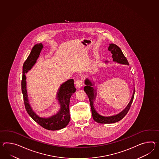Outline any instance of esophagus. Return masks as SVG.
Segmentation results:
<instances>
[{"mask_svg":"<svg viewBox=\"0 0 159 159\" xmlns=\"http://www.w3.org/2000/svg\"><path fill=\"white\" fill-rule=\"evenodd\" d=\"M75 85H76V87L78 89H81L82 86H83L82 81H81V80H78L77 81L75 82Z\"/></svg>","mask_w":159,"mask_h":159,"instance_id":"1","label":"esophagus"}]
</instances>
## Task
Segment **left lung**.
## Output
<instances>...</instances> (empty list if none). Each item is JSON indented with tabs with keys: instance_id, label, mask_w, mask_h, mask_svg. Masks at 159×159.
<instances>
[{
	"instance_id": "left-lung-1",
	"label": "left lung",
	"mask_w": 159,
	"mask_h": 159,
	"mask_svg": "<svg viewBox=\"0 0 159 159\" xmlns=\"http://www.w3.org/2000/svg\"><path fill=\"white\" fill-rule=\"evenodd\" d=\"M108 50L111 52V53L112 54V61L114 62H116L121 64L127 65L129 66V64L128 62V60L125 57L124 54H123L122 52L120 50V48L114 43H110L108 46ZM106 63L109 62L108 61H106ZM84 91L85 93H87V96L89 98V102H90V106L92 111V116L93 117V120L95 122L99 124H112L117 122L118 121L121 120L124 116L126 115L128 113L130 107L132 105V102L133 101L134 95L135 93V88H134L133 93L132 95L131 100L130 102L128 103L127 106L120 113L111 116H103L101 115L99 112L96 110V108H95L94 106V101L96 99L97 97V89L94 87V82L93 80H91V76L90 79L89 78H87L84 80Z\"/></svg>"
}]
</instances>
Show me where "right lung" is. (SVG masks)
<instances>
[{
    "label": "right lung",
    "instance_id": "add662e5",
    "mask_svg": "<svg viewBox=\"0 0 159 159\" xmlns=\"http://www.w3.org/2000/svg\"><path fill=\"white\" fill-rule=\"evenodd\" d=\"M43 48L42 43L35 45L31 49V52L25 61L23 66L22 91L23 93V100L25 108L29 115L31 118L39 124L43 128L49 130H57L65 128L70 122V98L75 93L76 89L74 85L73 79H69L61 84L57 91L56 99L60 105L58 112L52 116L43 118L39 116L33 110L27 95V84L26 74L31 70L35 65L39 54Z\"/></svg>",
    "mask_w": 159,
    "mask_h": 159
}]
</instances>
